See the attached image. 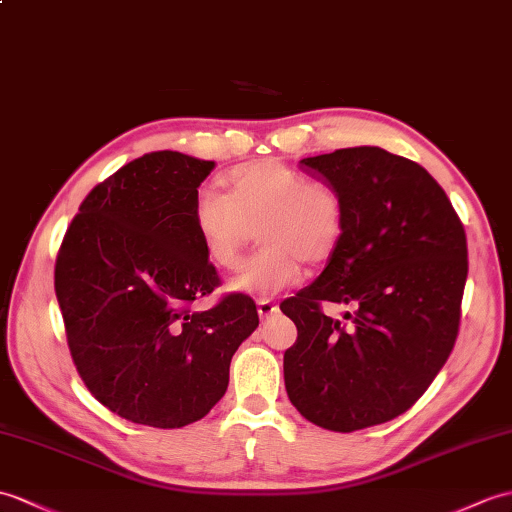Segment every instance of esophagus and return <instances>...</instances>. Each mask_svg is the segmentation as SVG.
<instances>
[{
  "label": "esophagus",
  "mask_w": 512,
  "mask_h": 512,
  "mask_svg": "<svg viewBox=\"0 0 512 512\" xmlns=\"http://www.w3.org/2000/svg\"><path fill=\"white\" fill-rule=\"evenodd\" d=\"M257 312L261 320H268L270 316H275L279 312V305L272 303L270 299H259L257 301Z\"/></svg>",
  "instance_id": "1"
}]
</instances>
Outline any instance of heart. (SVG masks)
Listing matches in <instances>:
<instances>
[{"instance_id":"1","label":"heart","mask_w":512,"mask_h":512,"mask_svg":"<svg viewBox=\"0 0 512 512\" xmlns=\"http://www.w3.org/2000/svg\"><path fill=\"white\" fill-rule=\"evenodd\" d=\"M229 194L202 189L194 220L211 264L231 268L257 227L259 251L231 277V290L272 296L301 279V261L325 264L347 231V205L338 189L279 159L233 168Z\"/></svg>"}]
</instances>
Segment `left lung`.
I'll return each instance as SVG.
<instances>
[{
    "label": "left lung",
    "mask_w": 512,
    "mask_h": 512,
    "mask_svg": "<svg viewBox=\"0 0 512 512\" xmlns=\"http://www.w3.org/2000/svg\"><path fill=\"white\" fill-rule=\"evenodd\" d=\"M334 185L347 231L320 277L285 299L296 342L283 355L292 406L331 432L386 423L412 408L454 349L467 235L425 168L360 146L301 161ZM325 302L349 304L342 321Z\"/></svg>",
    "instance_id": "left-lung-1"
}]
</instances>
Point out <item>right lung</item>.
<instances>
[{
    "label": "right lung",
    "mask_w": 512,
    "mask_h": 512,
    "mask_svg": "<svg viewBox=\"0 0 512 512\" xmlns=\"http://www.w3.org/2000/svg\"><path fill=\"white\" fill-rule=\"evenodd\" d=\"M211 170L213 161L172 150L126 163L82 200L56 257L54 290L82 382L122 419L161 430L216 406L233 353L259 325L242 292L192 310L220 285L194 220Z\"/></svg>",
    "instance_id": "1"
}]
</instances>
